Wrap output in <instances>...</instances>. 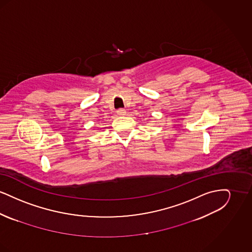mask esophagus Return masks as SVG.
<instances>
[{"label":"esophagus","instance_id":"1","mask_svg":"<svg viewBox=\"0 0 252 252\" xmlns=\"http://www.w3.org/2000/svg\"><path fill=\"white\" fill-rule=\"evenodd\" d=\"M117 114H118L119 116H125V115L126 114V111L125 109H123V108H120V109L117 110Z\"/></svg>","mask_w":252,"mask_h":252}]
</instances>
